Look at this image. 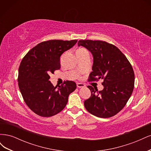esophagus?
<instances>
[{"mask_svg": "<svg viewBox=\"0 0 151 151\" xmlns=\"http://www.w3.org/2000/svg\"><path fill=\"white\" fill-rule=\"evenodd\" d=\"M77 87L79 88H84L85 87V84L83 83H77Z\"/></svg>", "mask_w": 151, "mask_h": 151, "instance_id": "1", "label": "esophagus"}]
</instances>
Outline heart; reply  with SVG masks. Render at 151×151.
<instances>
[{"label":"heart","instance_id":"heart-1","mask_svg":"<svg viewBox=\"0 0 151 151\" xmlns=\"http://www.w3.org/2000/svg\"><path fill=\"white\" fill-rule=\"evenodd\" d=\"M77 52H83V53H84V52H88V50L84 49V48H79V49L77 50Z\"/></svg>","mask_w":151,"mask_h":151}]
</instances>
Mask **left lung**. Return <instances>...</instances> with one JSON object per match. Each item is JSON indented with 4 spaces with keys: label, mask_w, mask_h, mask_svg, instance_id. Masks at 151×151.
<instances>
[{
    "label": "left lung",
    "mask_w": 151,
    "mask_h": 151,
    "mask_svg": "<svg viewBox=\"0 0 151 151\" xmlns=\"http://www.w3.org/2000/svg\"><path fill=\"white\" fill-rule=\"evenodd\" d=\"M78 46L93 56V72L88 81L103 79L104 89L98 91L88 86L91 97L85 100L87 111L99 118H109L125 106L134 88L135 75L130 62L116 46L100 40H79Z\"/></svg>",
    "instance_id": "left-lung-1"
}]
</instances>
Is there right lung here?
Returning a JSON list of instances; mask_svg holds the SVG:
<instances>
[{"label":"right lung","mask_w":151,"mask_h":151,"mask_svg":"<svg viewBox=\"0 0 151 151\" xmlns=\"http://www.w3.org/2000/svg\"><path fill=\"white\" fill-rule=\"evenodd\" d=\"M77 40H52L38 44L22 58L18 72V86L31 110L43 117L60 112L66 106L69 94L76 89L75 82L66 81L54 87L50 74L60 68L62 54Z\"/></svg>","instance_id":"obj_1"}]
</instances>
